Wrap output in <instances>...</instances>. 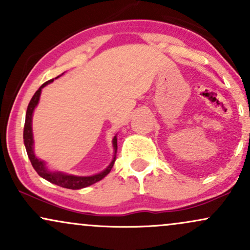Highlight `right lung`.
Returning a JSON list of instances; mask_svg holds the SVG:
<instances>
[{"instance_id":"add662e5","label":"right lung","mask_w":250,"mask_h":250,"mask_svg":"<svg viewBox=\"0 0 250 250\" xmlns=\"http://www.w3.org/2000/svg\"><path fill=\"white\" fill-rule=\"evenodd\" d=\"M63 75V74H61ZM59 75L55 79H59ZM54 81V79L49 80L37 89V91L34 94V96L31 97L29 104H28L27 108V114H25V123H24V129H23V141H24V146H25V150H27L28 157H29L31 165H33L34 169L36 170V173L40 175V176L43 177L44 180L49 181L50 183H54V185L60 186L62 188H67V189H81V188H85L88 186L94 185V183L99 182L101 181L103 177H105L107 175L110 173L111 168H113L114 162L116 160V150H117V137L114 136L113 139V147H114V157L111 160V162L109 163V166L104 170H102L101 173H97L95 175H90V176H77V175H71V174H67L63 173V171H53L49 170L45 165V162L43 160L39 159L36 156L35 153H34V136H33V114L35 108L37 107L40 101V96H41V91L42 89L45 87L47 84H49Z\"/></svg>"}]
</instances>
